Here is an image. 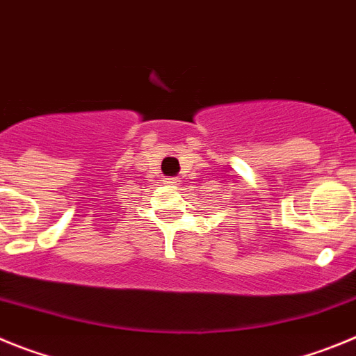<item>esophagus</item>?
I'll list each match as a JSON object with an SVG mask.
<instances>
[{
  "instance_id": "obj_1",
  "label": "esophagus",
  "mask_w": 356,
  "mask_h": 356,
  "mask_svg": "<svg viewBox=\"0 0 356 356\" xmlns=\"http://www.w3.org/2000/svg\"><path fill=\"white\" fill-rule=\"evenodd\" d=\"M163 184L169 185V187H176V185H178V180H176V178H163Z\"/></svg>"
}]
</instances>
